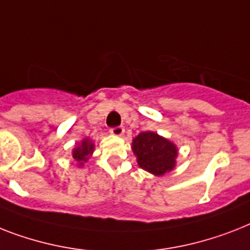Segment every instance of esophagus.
Masks as SVG:
<instances>
[{"label":"esophagus","mask_w":250,"mask_h":250,"mask_svg":"<svg viewBox=\"0 0 250 250\" xmlns=\"http://www.w3.org/2000/svg\"><path fill=\"white\" fill-rule=\"evenodd\" d=\"M110 133L113 136L121 137V136L125 135V128H123V127H114V128L110 129Z\"/></svg>","instance_id":"34e87169"}]
</instances>
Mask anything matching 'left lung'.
I'll return each mask as SVG.
<instances>
[{
    "mask_svg": "<svg viewBox=\"0 0 250 250\" xmlns=\"http://www.w3.org/2000/svg\"><path fill=\"white\" fill-rule=\"evenodd\" d=\"M132 151L137 164L144 171L154 176H163L173 171L177 163L178 149L176 144L157 132H141L132 140Z\"/></svg>",
    "mask_w": 250,
    "mask_h": 250,
    "instance_id": "left-lung-1",
    "label": "left lung"
}]
</instances>
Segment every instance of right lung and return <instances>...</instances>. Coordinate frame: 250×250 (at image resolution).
I'll return each mask as SVG.
<instances>
[{
  "mask_svg": "<svg viewBox=\"0 0 250 250\" xmlns=\"http://www.w3.org/2000/svg\"><path fill=\"white\" fill-rule=\"evenodd\" d=\"M93 150H95V144L92 143L90 137H84L81 143L74 146L72 155L73 159L77 162L78 167H83V164L90 159V157H92Z\"/></svg>",
  "mask_w": 250,
  "mask_h": 250,
  "instance_id": "add662e5",
  "label": "right lung"
}]
</instances>
